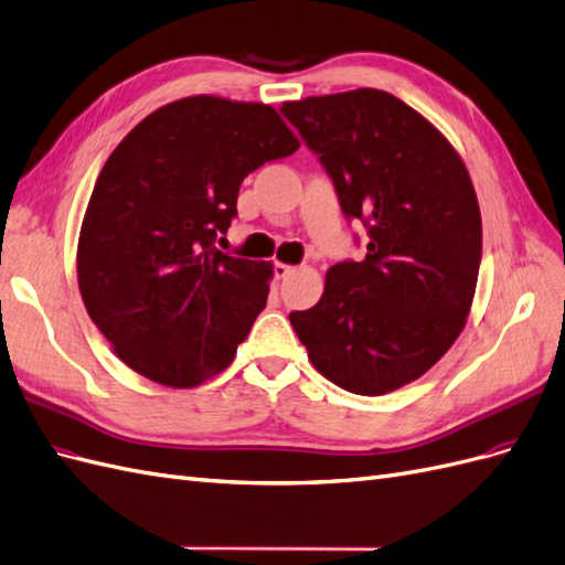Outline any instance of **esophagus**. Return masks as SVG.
Listing matches in <instances>:
<instances>
[{
    "label": "esophagus",
    "instance_id": "34e87169",
    "mask_svg": "<svg viewBox=\"0 0 565 565\" xmlns=\"http://www.w3.org/2000/svg\"><path fill=\"white\" fill-rule=\"evenodd\" d=\"M295 270H297V268L289 266V264H276V278H278V280H285V278L292 276Z\"/></svg>",
    "mask_w": 565,
    "mask_h": 565
}]
</instances>
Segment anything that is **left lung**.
Returning <instances> with one entry per match:
<instances>
[{"mask_svg": "<svg viewBox=\"0 0 565 565\" xmlns=\"http://www.w3.org/2000/svg\"><path fill=\"white\" fill-rule=\"evenodd\" d=\"M285 118L369 231L363 262L334 264L289 323L320 375L377 396L414 383L459 338L476 295L482 221L461 157L383 89L285 102Z\"/></svg>", "mask_w": 565, "mask_h": 565, "instance_id": "8db88e82", "label": "left lung"}]
</instances>
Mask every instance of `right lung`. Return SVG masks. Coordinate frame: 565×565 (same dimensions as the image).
<instances>
[{"label": "right lung", "instance_id": "add662e5", "mask_svg": "<svg viewBox=\"0 0 565 565\" xmlns=\"http://www.w3.org/2000/svg\"><path fill=\"white\" fill-rule=\"evenodd\" d=\"M297 149L273 106L196 95L149 114L111 151L81 227L78 287L128 369L185 390L233 363L273 266L216 239L242 180Z\"/></svg>", "mask_w": 565, "mask_h": 565}]
</instances>
